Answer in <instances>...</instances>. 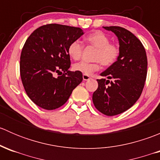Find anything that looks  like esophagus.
Masks as SVG:
<instances>
[{
    "instance_id": "esophagus-1",
    "label": "esophagus",
    "mask_w": 160,
    "mask_h": 160,
    "mask_svg": "<svg viewBox=\"0 0 160 160\" xmlns=\"http://www.w3.org/2000/svg\"><path fill=\"white\" fill-rule=\"evenodd\" d=\"M90 79H91V78H90L89 76L84 75V74L83 75V80H85V81H86V80H90Z\"/></svg>"
}]
</instances>
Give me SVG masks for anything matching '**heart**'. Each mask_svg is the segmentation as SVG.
Here are the masks:
<instances>
[{
  "label": "heart",
  "instance_id": "heart-1",
  "mask_svg": "<svg viewBox=\"0 0 160 160\" xmlns=\"http://www.w3.org/2000/svg\"><path fill=\"white\" fill-rule=\"evenodd\" d=\"M87 45L96 48L93 53V62L82 61L72 66V70L84 75H91L98 71L101 64L104 67H110L118 60L120 55V48L116 43L110 42V38L104 32L96 31L87 35L84 38ZM83 46L79 41H73L69 45L67 52L71 59L79 60L83 54Z\"/></svg>",
  "mask_w": 160,
  "mask_h": 160
}]
</instances>
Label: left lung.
Returning <instances> with one entry per match:
<instances>
[{
  "label": "left lung",
  "instance_id": "left-lung-1",
  "mask_svg": "<svg viewBox=\"0 0 160 160\" xmlns=\"http://www.w3.org/2000/svg\"><path fill=\"white\" fill-rule=\"evenodd\" d=\"M104 28L117 35L120 55L113 65L101 73L108 80H97L98 88L92 99L100 112L114 116L129 109L141 96L147 76V56L142 43L128 30L119 26Z\"/></svg>",
  "mask_w": 160,
  "mask_h": 160
}]
</instances>
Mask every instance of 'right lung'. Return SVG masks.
I'll return each instance as SVG.
<instances>
[{"label":"right lung","mask_w":160,"mask_h":160,"mask_svg":"<svg viewBox=\"0 0 160 160\" xmlns=\"http://www.w3.org/2000/svg\"><path fill=\"white\" fill-rule=\"evenodd\" d=\"M83 34L80 28L48 24L27 38L21 53V78L27 95L38 107L46 110L61 107L82 82L81 72L69 70L67 49Z\"/></svg>","instance_id":"add662e5"}]
</instances>
